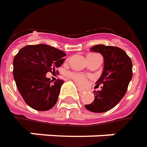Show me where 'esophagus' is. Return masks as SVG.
<instances>
[{
  "label": "esophagus",
  "mask_w": 147,
  "mask_h": 147,
  "mask_svg": "<svg viewBox=\"0 0 147 147\" xmlns=\"http://www.w3.org/2000/svg\"><path fill=\"white\" fill-rule=\"evenodd\" d=\"M78 92H80V93H83V92H85V89H83V88H78Z\"/></svg>",
  "instance_id": "esophagus-1"
}]
</instances>
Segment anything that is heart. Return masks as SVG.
I'll list each match as a JSON object with an SVG mask.
<instances>
[{"label": "heart", "instance_id": "heart-1", "mask_svg": "<svg viewBox=\"0 0 147 147\" xmlns=\"http://www.w3.org/2000/svg\"><path fill=\"white\" fill-rule=\"evenodd\" d=\"M69 78L73 79L75 83H77L79 86H83L86 83V77L82 75L81 74H77V73H72L69 74Z\"/></svg>", "mask_w": 147, "mask_h": 147}]
</instances>
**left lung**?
<instances>
[{"instance_id":"8db88e82","label":"left lung","mask_w":147,"mask_h":147,"mask_svg":"<svg viewBox=\"0 0 147 147\" xmlns=\"http://www.w3.org/2000/svg\"><path fill=\"white\" fill-rule=\"evenodd\" d=\"M92 51L104 57V71L96 82L101 85L100 91L94 90L92 103L85 105V109L92 112H105L113 109L124 96L132 78V62L123 50L117 47L93 46Z\"/></svg>"}]
</instances>
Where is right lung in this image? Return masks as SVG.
Segmentation results:
<instances>
[{"label": "right lung", "instance_id": "add662e5", "mask_svg": "<svg viewBox=\"0 0 147 147\" xmlns=\"http://www.w3.org/2000/svg\"><path fill=\"white\" fill-rule=\"evenodd\" d=\"M64 52L46 44L28 45L20 50L13 60L16 85L27 105L37 111H47L57 103L63 80L55 82L46 77L61 66Z\"/></svg>", "mask_w": 147, "mask_h": 147}]
</instances>
